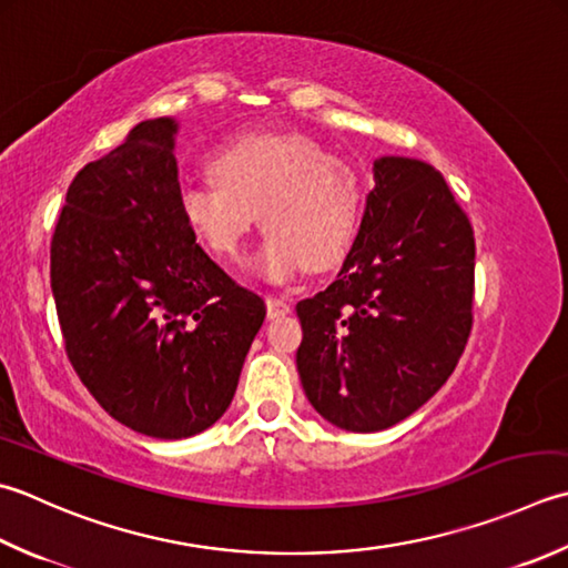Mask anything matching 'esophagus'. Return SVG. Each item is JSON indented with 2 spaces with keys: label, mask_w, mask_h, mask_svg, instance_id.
Returning <instances> with one entry per match:
<instances>
[{
  "label": "esophagus",
  "mask_w": 568,
  "mask_h": 568,
  "mask_svg": "<svg viewBox=\"0 0 568 568\" xmlns=\"http://www.w3.org/2000/svg\"><path fill=\"white\" fill-rule=\"evenodd\" d=\"M265 307H268V317H271V320L283 317V315L291 313V303H287L285 297H275V295L265 297Z\"/></svg>",
  "instance_id": "34e87169"
}]
</instances>
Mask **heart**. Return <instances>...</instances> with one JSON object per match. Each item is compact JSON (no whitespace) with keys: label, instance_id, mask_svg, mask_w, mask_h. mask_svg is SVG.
<instances>
[{"label":"heart","instance_id":"heart-1","mask_svg":"<svg viewBox=\"0 0 568 568\" xmlns=\"http://www.w3.org/2000/svg\"><path fill=\"white\" fill-rule=\"evenodd\" d=\"M214 180L186 186V226L224 263H241L258 221L268 231L255 271L285 283L327 271L347 255L362 216V180L325 144L300 132H246L209 164Z\"/></svg>","mask_w":568,"mask_h":568}]
</instances>
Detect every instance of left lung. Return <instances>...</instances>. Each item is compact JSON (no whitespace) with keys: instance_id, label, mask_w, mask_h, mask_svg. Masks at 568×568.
<instances>
[{"instance_id":"left-lung-1","label":"left lung","mask_w":568,"mask_h":568,"mask_svg":"<svg viewBox=\"0 0 568 568\" xmlns=\"http://www.w3.org/2000/svg\"><path fill=\"white\" fill-rule=\"evenodd\" d=\"M475 236L443 174L374 160V189L337 281L300 300L297 372L337 428L398 424L448 382L473 329Z\"/></svg>"}]
</instances>
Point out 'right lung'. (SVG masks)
<instances>
[{"label": "right lung", "mask_w": 568, "mask_h": 568, "mask_svg": "<svg viewBox=\"0 0 568 568\" xmlns=\"http://www.w3.org/2000/svg\"><path fill=\"white\" fill-rule=\"evenodd\" d=\"M174 118L142 120L73 176L51 239L65 354L110 416L176 440L214 426L265 320L180 209Z\"/></svg>", "instance_id": "1"}]
</instances>
